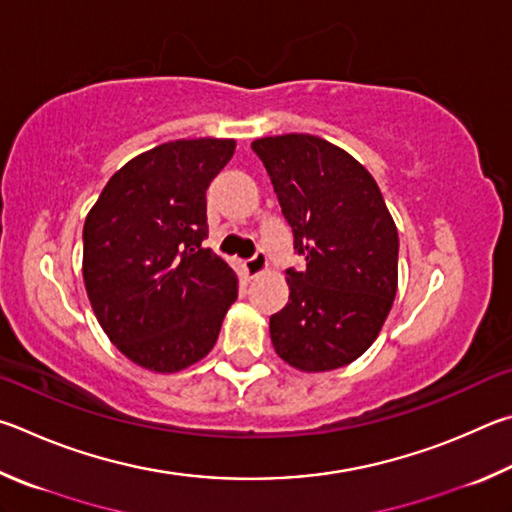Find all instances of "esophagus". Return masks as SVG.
<instances>
[{"label":"esophagus","instance_id":"1","mask_svg":"<svg viewBox=\"0 0 512 512\" xmlns=\"http://www.w3.org/2000/svg\"><path fill=\"white\" fill-rule=\"evenodd\" d=\"M267 267H270V263H267L265 251H258L254 258H249V261L245 263V270L249 276H261L263 272H267Z\"/></svg>","mask_w":512,"mask_h":512}]
</instances>
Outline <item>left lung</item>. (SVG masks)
<instances>
[{
  "mask_svg": "<svg viewBox=\"0 0 512 512\" xmlns=\"http://www.w3.org/2000/svg\"><path fill=\"white\" fill-rule=\"evenodd\" d=\"M306 256L288 270L290 301L270 319L283 362L306 373L335 371L366 353L398 290V229L360 161L312 134L251 143Z\"/></svg>",
  "mask_w": 512,
  "mask_h": 512,
  "instance_id": "obj_1",
  "label": "left lung"
}]
</instances>
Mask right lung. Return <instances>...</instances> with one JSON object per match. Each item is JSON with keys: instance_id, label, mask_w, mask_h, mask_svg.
<instances>
[{"instance_id": "1", "label": "right lung", "mask_w": 512, "mask_h": 512, "mask_svg": "<svg viewBox=\"0 0 512 512\" xmlns=\"http://www.w3.org/2000/svg\"><path fill=\"white\" fill-rule=\"evenodd\" d=\"M233 139H177L116 170L83 227V281L98 324L141 369L177 373L209 355L238 276L202 247L206 188Z\"/></svg>"}]
</instances>
